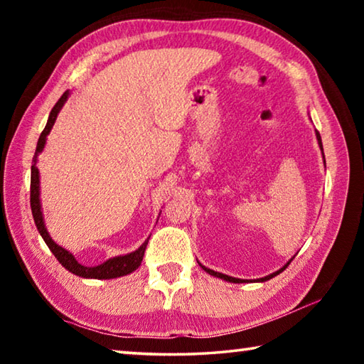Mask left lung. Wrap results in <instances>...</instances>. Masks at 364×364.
<instances>
[{"label": "left lung", "instance_id": "obj_1", "mask_svg": "<svg viewBox=\"0 0 364 364\" xmlns=\"http://www.w3.org/2000/svg\"><path fill=\"white\" fill-rule=\"evenodd\" d=\"M316 138H318V143H319V147H321V151H323V144H321V136H319V133L316 132ZM323 157H324V152H323ZM291 263V262H289ZM289 263L287 264H284V267H282L279 271H276V273H273V274H269V276H264V278H260L258 281L260 282H263V281H268V279H271V278H274L276 274H279V273H282V271H284L287 267H289ZM200 264V263H199ZM202 267V264H200ZM204 268L208 274H212V276H217V278H221V279H225V281H230V282H245L244 279H237V278H232V276H228V274H223V273H217V271H213V269H208V268H205V267H202Z\"/></svg>", "mask_w": 364, "mask_h": 364}]
</instances>
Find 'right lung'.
<instances>
[{
    "instance_id": "1",
    "label": "right lung",
    "mask_w": 364,
    "mask_h": 364,
    "mask_svg": "<svg viewBox=\"0 0 364 364\" xmlns=\"http://www.w3.org/2000/svg\"><path fill=\"white\" fill-rule=\"evenodd\" d=\"M67 96H69V91H65V93L59 97V101L54 104V107L51 109V114H49V119H48L45 130L41 132L38 144H36L33 165H32V176H30V207H32V215H33L35 225H36V228H38L41 237L45 239V242L49 247V250L53 252L54 257H56L59 260V263L63 264L65 269H69L70 273L77 274V276H82V278H95V279L120 278V276L130 274L132 271H134L139 267L141 262H143L147 241L143 245H141L138 250L132 252V254L109 258L107 262H104L101 264H97V267L91 268V267H85V264L78 263L75 260V257H73L69 250L63 249L60 245L54 242L53 239L49 237V234H48L46 228H45V221H43L41 205H40V176H38V168H36V156H38V152H41L43 147H45L48 133L51 132V128L54 125V122H56V117L59 114L60 107H63L64 102L67 101Z\"/></svg>"
}]
</instances>
